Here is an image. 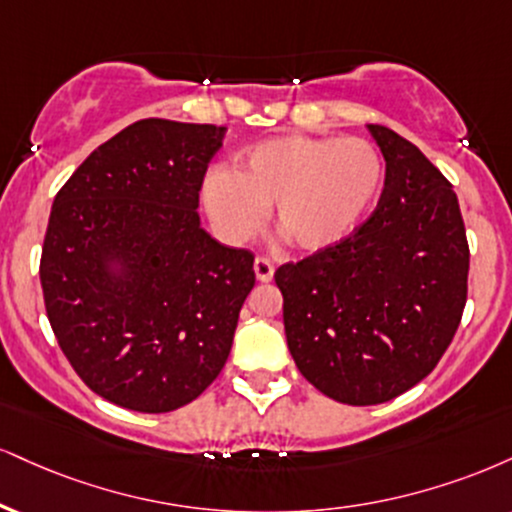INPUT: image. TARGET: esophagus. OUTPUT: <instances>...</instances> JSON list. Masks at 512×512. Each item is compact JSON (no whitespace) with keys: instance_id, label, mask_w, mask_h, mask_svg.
I'll list each match as a JSON object with an SVG mask.
<instances>
[{"instance_id":"1","label":"esophagus","mask_w":512,"mask_h":512,"mask_svg":"<svg viewBox=\"0 0 512 512\" xmlns=\"http://www.w3.org/2000/svg\"><path fill=\"white\" fill-rule=\"evenodd\" d=\"M255 276H257V281H262V283L272 281L274 279V262L269 260V257H264V255L257 257V260H255Z\"/></svg>"}]
</instances>
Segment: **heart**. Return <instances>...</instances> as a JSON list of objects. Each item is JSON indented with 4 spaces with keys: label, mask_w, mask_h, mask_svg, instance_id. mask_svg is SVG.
<instances>
[{
    "label": "heart",
    "mask_w": 512,
    "mask_h": 512,
    "mask_svg": "<svg viewBox=\"0 0 512 512\" xmlns=\"http://www.w3.org/2000/svg\"><path fill=\"white\" fill-rule=\"evenodd\" d=\"M384 186V159L365 138L279 135L240 152L231 171H209L202 202L226 238L243 240L264 224L295 250L341 243L367 217Z\"/></svg>",
    "instance_id": "obj_1"
}]
</instances>
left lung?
<instances>
[{
  "mask_svg": "<svg viewBox=\"0 0 512 512\" xmlns=\"http://www.w3.org/2000/svg\"><path fill=\"white\" fill-rule=\"evenodd\" d=\"M367 128L386 159L372 217L274 274L295 365L346 405L386 403L439 365L463 319L470 272L446 176L396 131Z\"/></svg>",
  "mask_w": 512,
  "mask_h": 512,
  "instance_id": "obj_1",
  "label": "left lung"
}]
</instances>
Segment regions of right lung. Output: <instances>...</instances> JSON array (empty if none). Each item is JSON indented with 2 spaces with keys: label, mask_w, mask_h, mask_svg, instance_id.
<instances>
[{
  "label": "right lung",
  "mask_w": 512,
  "mask_h": 512,
  "mask_svg": "<svg viewBox=\"0 0 512 512\" xmlns=\"http://www.w3.org/2000/svg\"><path fill=\"white\" fill-rule=\"evenodd\" d=\"M224 126L135 121L54 197L40 260L59 348L97 396L135 412L188 405L219 377L255 286L250 250L200 226Z\"/></svg>",
  "instance_id": "add662e5"
}]
</instances>
